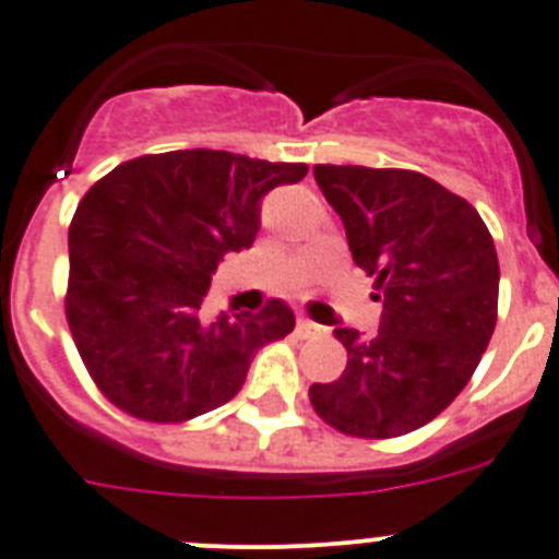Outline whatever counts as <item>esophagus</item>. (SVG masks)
<instances>
[{
	"mask_svg": "<svg viewBox=\"0 0 559 559\" xmlns=\"http://www.w3.org/2000/svg\"><path fill=\"white\" fill-rule=\"evenodd\" d=\"M322 333H324L322 324L310 322V319H305V316L296 322V335H299V338H310V335H322Z\"/></svg>",
	"mask_w": 559,
	"mask_h": 559,
	"instance_id": "esophagus-1",
	"label": "esophagus"
}]
</instances>
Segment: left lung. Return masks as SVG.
Masks as SVG:
<instances>
[{"instance_id": "8db88e82", "label": "left lung", "mask_w": 559, "mask_h": 559, "mask_svg": "<svg viewBox=\"0 0 559 559\" xmlns=\"http://www.w3.org/2000/svg\"><path fill=\"white\" fill-rule=\"evenodd\" d=\"M316 185L341 224L355 265L378 276L380 330L338 328L347 369L313 383L324 423L353 437L417 431L445 412L476 372L498 310V257L481 215L414 170L316 165Z\"/></svg>"}]
</instances>
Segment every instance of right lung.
Returning <instances> with one entry per match:
<instances>
[{"mask_svg": "<svg viewBox=\"0 0 559 559\" xmlns=\"http://www.w3.org/2000/svg\"><path fill=\"white\" fill-rule=\"evenodd\" d=\"M308 165L240 153L170 151L114 167L69 226L67 322L114 406L185 423L240 392L263 344L294 330L283 299L206 319L201 305L229 251L249 249L263 199Z\"/></svg>", "mask_w": 559, "mask_h": 559, "instance_id": "obj_1", "label": "right lung"}]
</instances>
